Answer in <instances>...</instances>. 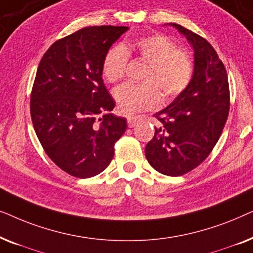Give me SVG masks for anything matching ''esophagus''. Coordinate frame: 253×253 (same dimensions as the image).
Instances as JSON below:
<instances>
[{
  "label": "esophagus",
  "mask_w": 253,
  "mask_h": 253,
  "mask_svg": "<svg viewBox=\"0 0 253 253\" xmlns=\"http://www.w3.org/2000/svg\"><path fill=\"white\" fill-rule=\"evenodd\" d=\"M136 123H137V117L132 116V117H129V119H127V126H129L130 127L136 126Z\"/></svg>",
  "instance_id": "obj_1"
}]
</instances>
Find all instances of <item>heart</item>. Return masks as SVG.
I'll return each mask as SVG.
<instances>
[{
    "label": "heart",
    "instance_id": "1",
    "mask_svg": "<svg viewBox=\"0 0 253 253\" xmlns=\"http://www.w3.org/2000/svg\"><path fill=\"white\" fill-rule=\"evenodd\" d=\"M132 55L147 65L141 75L143 83H126L114 91L117 107L126 115L158 107L161 93L166 100L176 98L192 81L195 65L191 55L159 33L110 47L102 60L103 78L110 84L121 81Z\"/></svg>",
    "mask_w": 253,
    "mask_h": 253
}]
</instances>
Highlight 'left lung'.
Wrapping results in <instances>:
<instances>
[{"instance_id": "obj_1", "label": "left lung", "mask_w": 253, "mask_h": 253, "mask_svg": "<svg viewBox=\"0 0 253 253\" xmlns=\"http://www.w3.org/2000/svg\"><path fill=\"white\" fill-rule=\"evenodd\" d=\"M195 50L192 81L167 108L154 115V137L145 155L152 167L167 176H181L198 167L215 146L230 107L226 68L203 37L178 24Z\"/></svg>"}]
</instances>
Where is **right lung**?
I'll list each match as a JSON object with an SVG mask.
<instances>
[{"label":"right lung","mask_w":253,"mask_h":253,"mask_svg":"<svg viewBox=\"0 0 253 253\" xmlns=\"http://www.w3.org/2000/svg\"><path fill=\"white\" fill-rule=\"evenodd\" d=\"M126 26H89L58 39L41 58L30 100L33 127L50 160L78 178L108 167L126 121L102 81V60Z\"/></svg>","instance_id":"1"}]
</instances>
